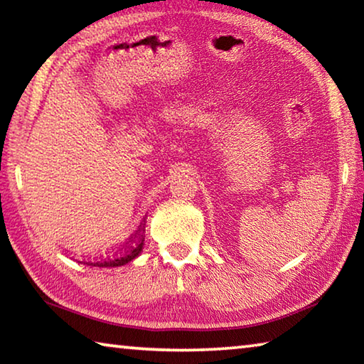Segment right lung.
Listing matches in <instances>:
<instances>
[{"label": "right lung", "mask_w": 364, "mask_h": 364, "mask_svg": "<svg viewBox=\"0 0 364 364\" xmlns=\"http://www.w3.org/2000/svg\"><path fill=\"white\" fill-rule=\"evenodd\" d=\"M142 241L144 240H141L139 243H137L136 246H132L131 250H129V252L128 255H124L123 257H117V259H112V261L109 262H105V264H102V265H108V267H118V265H124V264H128L129 261H132V259H134L136 256H139V252L142 251Z\"/></svg>", "instance_id": "obj_1"}]
</instances>
